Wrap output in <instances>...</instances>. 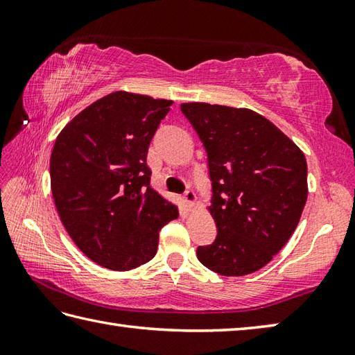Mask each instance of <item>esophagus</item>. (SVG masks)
Segmentation results:
<instances>
[{
	"mask_svg": "<svg viewBox=\"0 0 355 355\" xmlns=\"http://www.w3.org/2000/svg\"><path fill=\"white\" fill-rule=\"evenodd\" d=\"M195 200H197V197H195V192L191 191V189H187V191L184 192V201H186V205L189 206V207H192V206L195 205Z\"/></svg>",
	"mask_w": 355,
	"mask_h": 355,
	"instance_id": "1",
	"label": "esophagus"
}]
</instances>
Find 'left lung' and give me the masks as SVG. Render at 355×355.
Listing matches in <instances>:
<instances>
[{
    "label": "left lung",
    "mask_w": 355,
    "mask_h": 355,
    "mask_svg": "<svg viewBox=\"0 0 355 355\" xmlns=\"http://www.w3.org/2000/svg\"><path fill=\"white\" fill-rule=\"evenodd\" d=\"M206 149L216 238L198 261L223 276L258 271L296 230L308 197L302 150L258 112L183 103Z\"/></svg>",
    "instance_id": "8db88e82"
}]
</instances>
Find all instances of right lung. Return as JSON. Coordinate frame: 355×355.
Wrapping results in <instances>:
<instances>
[{"label": "right lung", "instance_id": "1", "mask_svg": "<svg viewBox=\"0 0 355 355\" xmlns=\"http://www.w3.org/2000/svg\"><path fill=\"white\" fill-rule=\"evenodd\" d=\"M172 101L116 92L58 135L50 158L53 200L65 230L89 259L125 271L150 261L177 207L150 183L148 148Z\"/></svg>", "mask_w": 355, "mask_h": 355}]
</instances>
